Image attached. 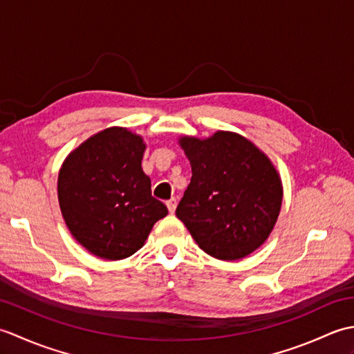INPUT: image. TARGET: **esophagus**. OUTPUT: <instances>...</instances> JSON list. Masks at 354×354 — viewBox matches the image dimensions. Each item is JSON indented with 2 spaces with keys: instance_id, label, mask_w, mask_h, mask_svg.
<instances>
[{
  "instance_id": "1",
  "label": "esophagus",
  "mask_w": 354,
  "mask_h": 354,
  "mask_svg": "<svg viewBox=\"0 0 354 354\" xmlns=\"http://www.w3.org/2000/svg\"><path fill=\"white\" fill-rule=\"evenodd\" d=\"M165 205H167L170 214H173V213H175V209H176V199H170V201H167V202H165Z\"/></svg>"
}]
</instances>
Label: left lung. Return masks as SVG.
I'll use <instances>...</instances> for the list:
<instances>
[{"label": "left lung", "mask_w": 354, "mask_h": 354, "mask_svg": "<svg viewBox=\"0 0 354 354\" xmlns=\"http://www.w3.org/2000/svg\"><path fill=\"white\" fill-rule=\"evenodd\" d=\"M192 181L176 208L202 251L219 260H239L269 237L278 219L283 185L274 164L250 140L216 132L199 140L181 137Z\"/></svg>", "instance_id": "left-lung-1"}]
</instances>
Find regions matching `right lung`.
<instances>
[{
  "label": "right lung",
  "instance_id": "obj_1",
  "mask_svg": "<svg viewBox=\"0 0 354 354\" xmlns=\"http://www.w3.org/2000/svg\"><path fill=\"white\" fill-rule=\"evenodd\" d=\"M146 145L126 127H108L73 150L57 178V198L73 237L104 260L131 257L167 207L152 196L141 169Z\"/></svg>",
  "mask_w": 354,
  "mask_h": 354
}]
</instances>
